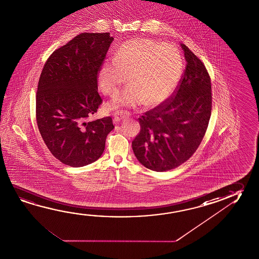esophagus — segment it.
<instances>
[{
	"mask_svg": "<svg viewBox=\"0 0 259 259\" xmlns=\"http://www.w3.org/2000/svg\"><path fill=\"white\" fill-rule=\"evenodd\" d=\"M130 115V113L128 111L120 110L115 112V115H114V122H119L121 121L122 119L126 118Z\"/></svg>",
	"mask_w": 259,
	"mask_h": 259,
	"instance_id": "1",
	"label": "esophagus"
}]
</instances>
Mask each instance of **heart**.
Returning a JSON list of instances; mask_svg holds the SVG:
<instances>
[{
	"label": "heart",
	"instance_id": "heart-1",
	"mask_svg": "<svg viewBox=\"0 0 259 259\" xmlns=\"http://www.w3.org/2000/svg\"><path fill=\"white\" fill-rule=\"evenodd\" d=\"M184 62L180 51L152 38H136L122 44L115 57L103 65L99 73L100 89L106 95L118 93L126 80L130 87L108 104L120 106H155L172 93L183 76Z\"/></svg>",
	"mask_w": 259,
	"mask_h": 259
}]
</instances>
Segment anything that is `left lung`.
<instances>
[{
    "instance_id": "8db88e82",
    "label": "left lung",
    "mask_w": 259,
    "mask_h": 259,
    "mask_svg": "<svg viewBox=\"0 0 259 259\" xmlns=\"http://www.w3.org/2000/svg\"><path fill=\"white\" fill-rule=\"evenodd\" d=\"M187 64L170 98L140 116L132 142L137 160L150 170L166 171L191 158L203 139L211 115V82L203 62L182 44Z\"/></svg>"
}]
</instances>
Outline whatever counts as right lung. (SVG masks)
Wrapping results in <instances>:
<instances>
[{
    "label": "right lung",
    "instance_id": "add662e5",
    "mask_svg": "<svg viewBox=\"0 0 259 259\" xmlns=\"http://www.w3.org/2000/svg\"><path fill=\"white\" fill-rule=\"evenodd\" d=\"M113 39L108 32H83L57 49L43 66L36 121L50 152L66 165L97 161L115 127L110 116L88 121L103 103L98 75Z\"/></svg>",
    "mask_w": 259,
    "mask_h": 259
}]
</instances>
